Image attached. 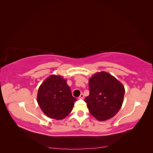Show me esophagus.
Masks as SVG:
<instances>
[{"label": "esophagus", "mask_w": 153, "mask_h": 153, "mask_svg": "<svg viewBox=\"0 0 153 153\" xmlns=\"http://www.w3.org/2000/svg\"><path fill=\"white\" fill-rule=\"evenodd\" d=\"M84 94H82H82L80 95V96L78 97V98H79V99H83V98H84Z\"/></svg>", "instance_id": "34e87169"}]
</instances>
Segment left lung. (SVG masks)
<instances>
[{"label": "left lung", "instance_id": "8db88e82", "mask_svg": "<svg viewBox=\"0 0 153 153\" xmlns=\"http://www.w3.org/2000/svg\"><path fill=\"white\" fill-rule=\"evenodd\" d=\"M89 95L85 98L90 113L103 121L113 117L121 108L124 87L110 74L95 73L89 80Z\"/></svg>", "mask_w": 153, "mask_h": 153}]
</instances>
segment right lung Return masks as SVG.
<instances>
[{
    "label": "right lung",
    "mask_w": 153,
    "mask_h": 153,
    "mask_svg": "<svg viewBox=\"0 0 153 153\" xmlns=\"http://www.w3.org/2000/svg\"><path fill=\"white\" fill-rule=\"evenodd\" d=\"M62 76L52 75L39 86L37 101L43 113L50 118H65L73 108L76 100L72 96L70 87Z\"/></svg>",
    "instance_id": "obj_1"
}]
</instances>
